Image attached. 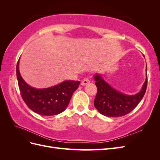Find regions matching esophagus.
<instances>
[{
    "label": "esophagus",
    "instance_id": "1",
    "mask_svg": "<svg viewBox=\"0 0 160 160\" xmlns=\"http://www.w3.org/2000/svg\"><path fill=\"white\" fill-rule=\"evenodd\" d=\"M89 79L88 78H85L84 79H83V81H81V85H86L89 83Z\"/></svg>",
    "mask_w": 160,
    "mask_h": 160
}]
</instances>
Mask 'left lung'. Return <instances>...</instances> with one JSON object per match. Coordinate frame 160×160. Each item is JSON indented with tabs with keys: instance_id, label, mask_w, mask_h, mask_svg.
<instances>
[{
	"instance_id": "8db88e82",
	"label": "left lung",
	"mask_w": 160,
	"mask_h": 160,
	"mask_svg": "<svg viewBox=\"0 0 160 160\" xmlns=\"http://www.w3.org/2000/svg\"><path fill=\"white\" fill-rule=\"evenodd\" d=\"M94 79L98 88L94 106L101 114L109 118L122 117L133 111L143 99L148 85L147 75L140 92L135 95H128L113 89L100 75L96 74Z\"/></svg>"
}]
</instances>
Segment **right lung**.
<instances>
[{
	"label": "right lung",
	"mask_w": 160,
	"mask_h": 160,
	"mask_svg": "<svg viewBox=\"0 0 160 160\" xmlns=\"http://www.w3.org/2000/svg\"><path fill=\"white\" fill-rule=\"evenodd\" d=\"M17 64V77L21 97L32 111L45 116L55 115L65 111L73 92L79 88L80 81H65L54 87L35 89L23 80Z\"/></svg>",
	"instance_id": "right-lung-1"
}]
</instances>
